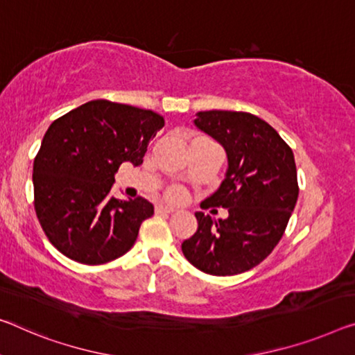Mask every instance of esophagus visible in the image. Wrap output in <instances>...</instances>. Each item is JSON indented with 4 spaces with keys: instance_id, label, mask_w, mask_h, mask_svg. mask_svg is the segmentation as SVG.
I'll use <instances>...</instances> for the list:
<instances>
[{
    "instance_id": "1",
    "label": "esophagus",
    "mask_w": 355,
    "mask_h": 355,
    "mask_svg": "<svg viewBox=\"0 0 355 355\" xmlns=\"http://www.w3.org/2000/svg\"><path fill=\"white\" fill-rule=\"evenodd\" d=\"M155 212L157 214H171V212H174V208H170V206H165V205H157Z\"/></svg>"
}]
</instances>
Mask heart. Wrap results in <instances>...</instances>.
<instances>
[{
	"instance_id": "1",
	"label": "heart",
	"mask_w": 355,
	"mask_h": 355,
	"mask_svg": "<svg viewBox=\"0 0 355 355\" xmlns=\"http://www.w3.org/2000/svg\"><path fill=\"white\" fill-rule=\"evenodd\" d=\"M195 139H206V138H203V136H198V138H195ZM166 196L173 201H181L184 198V190L181 187H178V185H173V187L168 189Z\"/></svg>"
}]
</instances>
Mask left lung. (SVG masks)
Instances as JSON below:
<instances>
[{"label": "left lung", "instance_id": "1", "mask_svg": "<svg viewBox=\"0 0 355 355\" xmlns=\"http://www.w3.org/2000/svg\"><path fill=\"white\" fill-rule=\"evenodd\" d=\"M193 123L227 152L225 179L205 201L228 209V217L195 212L198 228L182 252L208 275H239L268 257L284 234L298 198L293 152L270 123L249 112L200 111Z\"/></svg>", "mask_w": 355, "mask_h": 355}]
</instances>
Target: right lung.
Segmentation results:
<instances>
[{
  "mask_svg": "<svg viewBox=\"0 0 355 355\" xmlns=\"http://www.w3.org/2000/svg\"><path fill=\"white\" fill-rule=\"evenodd\" d=\"M165 125L160 114L107 100L85 103L53 121L33 163L35 209L53 246L84 265L128 252L154 206L111 195L119 166L143 163Z\"/></svg>",
  "mask_w": 355,
  "mask_h": 355,
  "instance_id": "add662e5",
  "label": "right lung"
}]
</instances>
